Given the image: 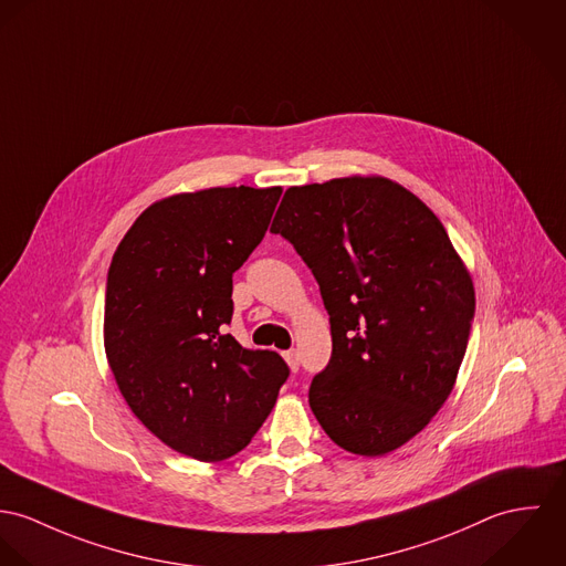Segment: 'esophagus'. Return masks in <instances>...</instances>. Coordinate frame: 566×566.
I'll return each mask as SVG.
<instances>
[{
	"label": "esophagus",
	"mask_w": 566,
	"mask_h": 566,
	"mask_svg": "<svg viewBox=\"0 0 566 566\" xmlns=\"http://www.w3.org/2000/svg\"><path fill=\"white\" fill-rule=\"evenodd\" d=\"M284 360L289 363L291 371H297V369H300V352H297V349H289V352H284Z\"/></svg>",
	"instance_id": "obj_1"
}]
</instances>
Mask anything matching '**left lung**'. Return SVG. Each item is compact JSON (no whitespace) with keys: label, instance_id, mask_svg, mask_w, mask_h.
<instances>
[{"label":"left lung","instance_id":"1","mask_svg":"<svg viewBox=\"0 0 566 566\" xmlns=\"http://www.w3.org/2000/svg\"><path fill=\"white\" fill-rule=\"evenodd\" d=\"M313 271L332 358L308 401L338 447L384 455L417 437L462 365L475 291L439 217L386 178L291 187L275 212Z\"/></svg>","mask_w":566,"mask_h":566}]
</instances>
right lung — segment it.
Wrapping results in <instances>:
<instances>
[{
	"instance_id": "add662e5",
	"label": "right lung",
	"mask_w": 566,
	"mask_h": 566,
	"mask_svg": "<svg viewBox=\"0 0 566 566\" xmlns=\"http://www.w3.org/2000/svg\"><path fill=\"white\" fill-rule=\"evenodd\" d=\"M280 195L217 187L160 199L108 269L104 345L117 386L154 437L201 462L245 449L291 374L280 354L245 349L226 332L232 275Z\"/></svg>"
}]
</instances>
